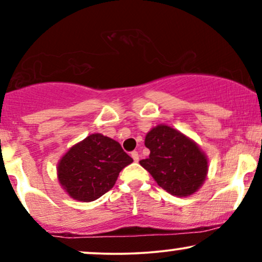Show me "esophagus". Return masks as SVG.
<instances>
[{
  "label": "esophagus",
  "mask_w": 262,
  "mask_h": 262,
  "mask_svg": "<svg viewBox=\"0 0 262 262\" xmlns=\"http://www.w3.org/2000/svg\"><path fill=\"white\" fill-rule=\"evenodd\" d=\"M132 158H133L135 162L139 161V154H138V151H132Z\"/></svg>",
  "instance_id": "34e87169"
}]
</instances>
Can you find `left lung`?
Segmentation results:
<instances>
[{
	"instance_id": "1",
	"label": "left lung",
	"mask_w": 262,
	"mask_h": 262,
	"mask_svg": "<svg viewBox=\"0 0 262 262\" xmlns=\"http://www.w3.org/2000/svg\"><path fill=\"white\" fill-rule=\"evenodd\" d=\"M145 146L150 155L139 162L161 188L186 197L201 187L208 162L196 143L167 125H158L146 134Z\"/></svg>"
}]
</instances>
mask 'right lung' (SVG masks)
Listing matches in <instances>:
<instances>
[{
    "label": "right lung",
    "instance_id": "add662e5",
    "mask_svg": "<svg viewBox=\"0 0 262 262\" xmlns=\"http://www.w3.org/2000/svg\"><path fill=\"white\" fill-rule=\"evenodd\" d=\"M132 162L121 144L92 134L62 156L58 166L60 185L75 200L91 202L112 189L119 172Z\"/></svg>",
    "mask_w": 262,
    "mask_h": 262
}]
</instances>
